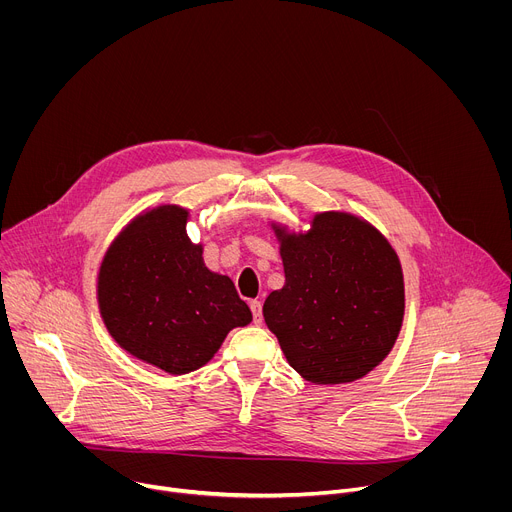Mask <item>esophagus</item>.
I'll return each mask as SVG.
<instances>
[{
    "instance_id": "34e87169",
    "label": "esophagus",
    "mask_w": 512,
    "mask_h": 512,
    "mask_svg": "<svg viewBox=\"0 0 512 512\" xmlns=\"http://www.w3.org/2000/svg\"><path fill=\"white\" fill-rule=\"evenodd\" d=\"M249 308H251V314H253V322H255V324H261V320H263V306H261V302L253 300V302L249 304Z\"/></svg>"
}]
</instances>
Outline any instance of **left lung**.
Masks as SVG:
<instances>
[{"instance_id": "left-lung-1", "label": "left lung", "mask_w": 512, "mask_h": 512, "mask_svg": "<svg viewBox=\"0 0 512 512\" xmlns=\"http://www.w3.org/2000/svg\"><path fill=\"white\" fill-rule=\"evenodd\" d=\"M281 259L285 285L267 296L263 318L291 367L316 385L373 371L405 310L401 265L383 235L356 216L324 212L308 235L281 239Z\"/></svg>"}]
</instances>
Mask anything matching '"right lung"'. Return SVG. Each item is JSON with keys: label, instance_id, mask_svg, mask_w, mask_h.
Listing matches in <instances>:
<instances>
[{"label": "right lung", "instance_id": "obj_1", "mask_svg": "<svg viewBox=\"0 0 512 512\" xmlns=\"http://www.w3.org/2000/svg\"><path fill=\"white\" fill-rule=\"evenodd\" d=\"M188 212L160 206L141 214L107 251L99 308L109 334L133 356L172 375L206 364L251 312L227 275L204 267L186 235Z\"/></svg>", "mask_w": 512, "mask_h": 512}]
</instances>
